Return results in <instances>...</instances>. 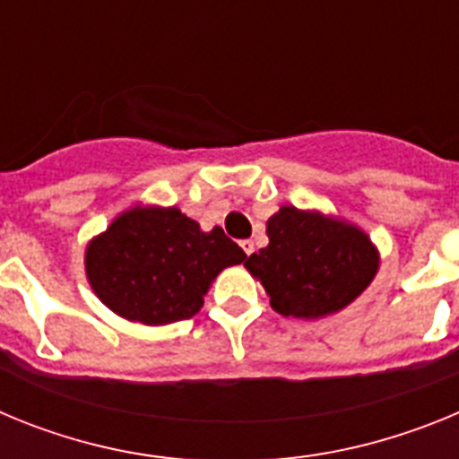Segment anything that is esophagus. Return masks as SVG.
<instances>
[{
    "label": "esophagus",
    "instance_id": "1",
    "mask_svg": "<svg viewBox=\"0 0 459 459\" xmlns=\"http://www.w3.org/2000/svg\"><path fill=\"white\" fill-rule=\"evenodd\" d=\"M241 248H243V253H246V255H253L255 253V243L250 241V238H246V241H241Z\"/></svg>",
    "mask_w": 459,
    "mask_h": 459
}]
</instances>
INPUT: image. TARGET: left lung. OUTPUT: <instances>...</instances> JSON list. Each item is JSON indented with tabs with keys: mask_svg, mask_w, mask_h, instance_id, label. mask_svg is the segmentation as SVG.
Instances as JSON below:
<instances>
[{
	"mask_svg": "<svg viewBox=\"0 0 459 459\" xmlns=\"http://www.w3.org/2000/svg\"><path fill=\"white\" fill-rule=\"evenodd\" d=\"M269 246L246 259L271 307L285 317L319 319L350 306L379 269L360 227L319 211L280 206L266 222Z\"/></svg>",
	"mask_w": 459,
	"mask_h": 459,
	"instance_id": "8db88e82",
	"label": "left lung"
}]
</instances>
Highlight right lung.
I'll use <instances>...</instances> for the list:
<instances>
[{
	"instance_id": "1",
	"label": "right lung",
	"mask_w": 459,
	"mask_h": 459,
	"mask_svg": "<svg viewBox=\"0 0 459 459\" xmlns=\"http://www.w3.org/2000/svg\"><path fill=\"white\" fill-rule=\"evenodd\" d=\"M246 253L221 227L202 232L177 206H133L91 238L84 271L91 290L119 317L147 326L190 319L222 269Z\"/></svg>"
}]
</instances>
